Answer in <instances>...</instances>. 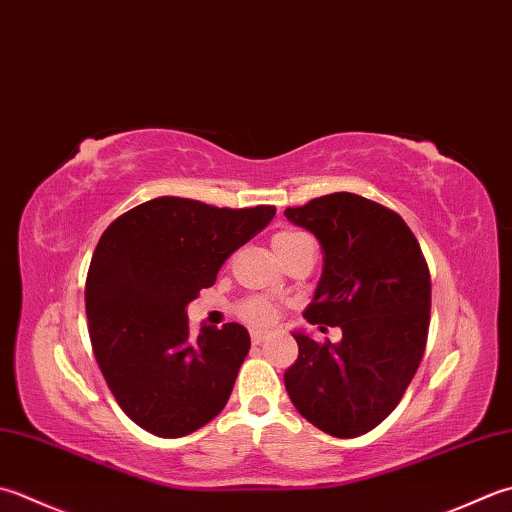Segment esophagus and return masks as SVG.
<instances>
[{"label":"esophagus","mask_w":512,"mask_h":512,"mask_svg":"<svg viewBox=\"0 0 512 512\" xmlns=\"http://www.w3.org/2000/svg\"><path fill=\"white\" fill-rule=\"evenodd\" d=\"M250 339H253V344H262L266 339V333L264 330H253V333H250Z\"/></svg>","instance_id":"1"}]
</instances>
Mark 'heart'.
<instances>
[{"mask_svg": "<svg viewBox=\"0 0 512 512\" xmlns=\"http://www.w3.org/2000/svg\"><path fill=\"white\" fill-rule=\"evenodd\" d=\"M297 237H302V233H295V230H284V233H277L273 239L275 253L279 248H284L290 242H295ZM239 313H242V317L250 324H270L275 319V306L266 302V299L253 297L242 304V310H239Z\"/></svg>", "mask_w": 512, "mask_h": 512, "instance_id": "obj_1", "label": "heart"}]
</instances>
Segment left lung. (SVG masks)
Instances as JSON below:
<instances>
[{
	"mask_svg": "<svg viewBox=\"0 0 512 512\" xmlns=\"http://www.w3.org/2000/svg\"><path fill=\"white\" fill-rule=\"evenodd\" d=\"M284 215L324 250L304 317L342 328L337 344L295 330L299 355L284 373L288 397L324 433L364 435L393 413L422 362L430 322L426 259L404 219L362 195H324Z\"/></svg>",
	"mask_w": 512,
	"mask_h": 512,
	"instance_id": "left-lung-1",
	"label": "left lung"
}]
</instances>
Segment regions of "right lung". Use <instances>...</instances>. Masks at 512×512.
<instances>
[{
	"instance_id": "1",
	"label": "right lung",
	"mask_w": 512,
	"mask_h": 512,
	"mask_svg": "<svg viewBox=\"0 0 512 512\" xmlns=\"http://www.w3.org/2000/svg\"><path fill=\"white\" fill-rule=\"evenodd\" d=\"M273 217L275 206L157 197L104 230L86 277L90 344L117 404L148 433L184 437L222 413L250 335L204 324L193 337L186 306Z\"/></svg>"
}]
</instances>
